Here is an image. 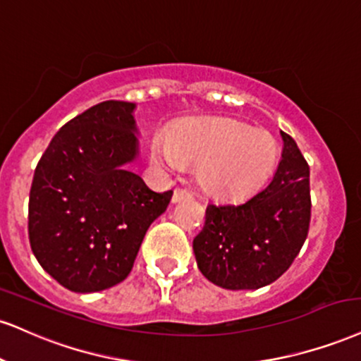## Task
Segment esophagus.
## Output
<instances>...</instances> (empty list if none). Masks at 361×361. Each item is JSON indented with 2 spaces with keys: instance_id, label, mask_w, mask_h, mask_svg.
Instances as JSON below:
<instances>
[{
  "instance_id": "34e87169",
  "label": "esophagus",
  "mask_w": 361,
  "mask_h": 361,
  "mask_svg": "<svg viewBox=\"0 0 361 361\" xmlns=\"http://www.w3.org/2000/svg\"><path fill=\"white\" fill-rule=\"evenodd\" d=\"M186 198H192V193H190L188 190L176 188L175 192H173V203H178V202H181V200H186Z\"/></svg>"
}]
</instances>
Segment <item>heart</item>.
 Here are the masks:
<instances>
[{
    "label": "heart",
    "mask_w": 361,
    "mask_h": 361,
    "mask_svg": "<svg viewBox=\"0 0 361 361\" xmlns=\"http://www.w3.org/2000/svg\"><path fill=\"white\" fill-rule=\"evenodd\" d=\"M151 161L164 171L198 163L200 181L224 198L250 195L267 180L277 161L271 134L232 119H188L151 141Z\"/></svg>",
    "instance_id": "obj_1"
}]
</instances>
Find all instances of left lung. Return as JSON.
<instances>
[{"label": "left lung", "mask_w": 361, "mask_h": 361, "mask_svg": "<svg viewBox=\"0 0 361 361\" xmlns=\"http://www.w3.org/2000/svg\"><path fill=\"white\" fill-rule=\"evenodd\" d=\"M274 178L242 203H208L193 238L200 272L224 289H259L284 274L311 220L310 166L289 134Z\"/></svg>", "instance_id": "1"}]
</instances>
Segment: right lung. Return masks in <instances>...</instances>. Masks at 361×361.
I'll use <instances>...</instances> for the list:
<instances>
[{
    "label": "right lung",
    "instance_id": "1",
    "mask_svg": "<svg viewBox=\"0 0 361 361\" xmlns=\"http://www.w3.org/2000/svg\"><path fill=\"white\" fill-rule=\"evenodd\" d=\"M136 104L106 101L68 121L35 169L30 245L73 293H97L129 276L149 225L173 190L156 193L129 171L137 158Z\"/></svg>",
    "mask_w": 361,
    "mask_h": 361
}]
</instances>
